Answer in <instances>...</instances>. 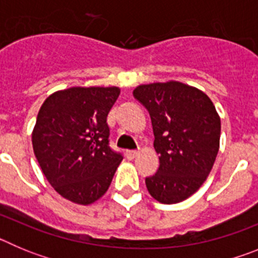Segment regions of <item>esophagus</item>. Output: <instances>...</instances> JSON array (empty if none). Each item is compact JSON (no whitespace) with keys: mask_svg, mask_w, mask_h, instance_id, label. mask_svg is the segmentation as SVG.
I'll list each match as a JSON object with an SVG mask.
<instances>
[{"mask_svg":"<svg viewBox=\"0 0 258 258\" xmlns=\"http://www.w3.org/2000/svg\"><path fill=\"white\" fill-rule=\"evenodd\" d=\"M138 154H140V151H126V157L129 160H133L134 157L138 156Z\"/></svg>","mask_w":258,"mask_h":258,"instance_id":"34e87169","label":"esophagus"}]
</instances>
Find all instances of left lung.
<instances>
[{
	"instance_id": "obj_1",
	"label": "left lung",
	"mask_w": 258,
	"mask_h": 258,
	"mask_svg": "<svg viewBox=\"0 0 258 258\" xmlns=\"http://www.w3.org/2000/svg\"><path fill=\"white\" fill-rule=\"evenodd\" d=\"M133 95L149 111L160 160L157 172L146 178L147 190L163 204L183 202L213 168L220 150V115L206 93L174 80L138 85Z\"/></svg>"
}]
</instances>
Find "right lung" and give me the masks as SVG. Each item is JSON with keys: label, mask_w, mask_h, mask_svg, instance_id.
I'll return each mask as SVG.
<instances>
[{"label": "right lung", "mask_w": 258, "mask_h": 258, "mask_svg": "<svg viewBox=\"0 0 258 258\" xmlns=\"http://www.w3.org/2000/svg\"><path fill=\"white\" fill-rule=\"evenodd\" d=\"M117 86H72L52 93L38 111L33 152L56 192L79 206L103 197L122 156L108 146L107 115Z\"/></svg>", "instance_id": "add662e5"}]
</instances>
